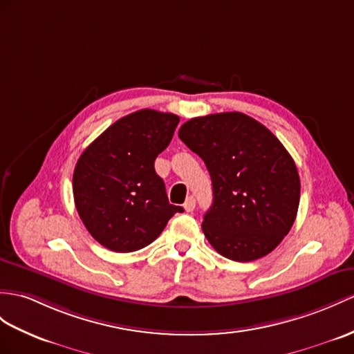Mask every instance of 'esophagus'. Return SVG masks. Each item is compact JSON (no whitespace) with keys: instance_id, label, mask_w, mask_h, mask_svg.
<instances>
[{"instance_id":"esophagus-1","label":"esophagus","mask_w":354,"mask_h":354,"mask_svg":"<svg viewBox=\"0 0 354 354\" xmlns=\"http://www.w3.org/2000/svg\"><path fill=\"white\" fill-rule=\"evenodd\" d=\"M183 207H185L186 212H194V209H195V198L194 196H187Z\"/></svg>"}]
</instances>
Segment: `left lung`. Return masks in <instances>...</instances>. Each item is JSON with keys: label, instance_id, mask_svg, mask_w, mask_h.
I'll return each mask as SVG.
<instances>
[{"label": "left lung", "instance_id": "obj_1", "mask_svg": "<svg viewBox=\"0 0 354 354\" xmlns=\"http://www.w3.org/2000/svg\"><path fill=\"white\" fill-rule=\"evenodd\" d=\"M178 138L210 172L213 204L203 231L232 261L270 254L295 223L300 178L290 153L269 129L242 112L189 120Z\"/></svg>", "mask_w": 354, "mask_h": 354}]
</instances>
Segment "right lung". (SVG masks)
Returning <instances> with one entry per match:
<instances>
[{
	"instance_id": "obj_1",
	"label": "right lung",
	"mask_w": 354,
	"mask_h": 354,
	"mask_svg": "<svg viewBox=\"0 0 354 354\" xmlns=\"http://www.w3.org/2000/svg\"><path fill=\"white\" fill-rule=\"evenodd\" d=\"M180 118L141 109L109 126L76 162L73 198L93 239L114 252H133L159 237L183 207L168 201L154 171Z\"/></svg>"
}]
</instances>
